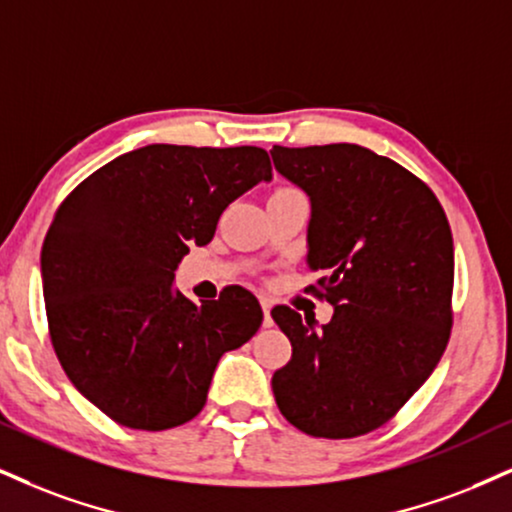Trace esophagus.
<instances>
[{
  "mask_svg": "<svg viewBox=\"0 0 512 512\" xmlns=\"http://www.w3.org/2000/svg\"><path fill=\"white\" fill-rule=\"evenodd\" d=\"M261 306H263V325L270 327L273 325V318H270V308H273V304H270L268 299H261Z\"/></svg>",
  "mask_w": 512,
  "mask_h": 512,
  "instance_id": "1",
  "label": "esophagus"
}]
</instances>
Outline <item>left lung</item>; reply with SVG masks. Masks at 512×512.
Segmentation results:
<instances>
[{
  "label": "left lung",
  "instance_id": "8db88e82",
  "mask_svg": "<svg viewBox=\"0 0 512 512\" xmlns=\"http://www.w3.org/2000/svg\"><path fill=\"white\" fill-rule=\"evenodd\" d=\"M275 170L311 199V270L332 320L289 306L273 320L292 342L275 370L285 418L311 437L351 439L382 427L437 368L451 334L453 237L434 192L358 144L273 147Z\"/></svg>",
  "mask_w": 512,
  "mask_h": 512
}]
</instances>
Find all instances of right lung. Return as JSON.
Listing matches in <instances>:
<instances>
[{
	"label": "right lung",
	"mask_w": 512,
	"mask_h": 512,
	"mask_svg": "<svg viewBox=\"0 0 512 512\" xmlns=\"http://www.w3.org/2000/svg\"><path fill=\"white\" fill-rule=\"evenodd\" d=\"M273 178L258 147L149 144L68 194L42 244L49 334L73 387L130 430H170L204 408L213 370L263 323L249 289L194 304L173 287L189 246Z\"/></svg>",
	"instance_id": "add662e5"
}]
</instances>
